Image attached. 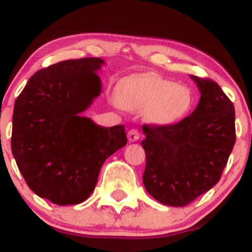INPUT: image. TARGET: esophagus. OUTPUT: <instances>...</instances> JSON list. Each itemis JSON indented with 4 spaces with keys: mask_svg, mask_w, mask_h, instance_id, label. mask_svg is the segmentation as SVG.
<instances>
[{
    "mask_svg": "<svg viewBox=\"0 0 252 252\" xmlns=\"http://www.w3.org/2000/svg\"><path fill=\"white\" fill-rule=\"evenodd\" d=\"M140 140V132L137 130L131 129L128 131V141L129 142H135V141Z\"/></svg>",
    "mask_w": 252,
    "mask_h": 252,
    "instance_id": "1",
    "label": "esophagus"
}]
</instances>
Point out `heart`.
Wrapping results in <instances>:
<instances>
[{
  "label": "heart",
  "mask_w": 252,
  "mask_h": 252,
  "mask_svg": "<svg viewBox=\"0 0 252 252\" xmlns=\"http://www.w3.org/2000/svg\"><path fill=\"white\" fill-rule=\"evenodd\" d=\"M115 100L120 108L141 111L147 123L169 126L180 122L192 109L193 94L189 86L156 73L136 74L118 84Z\"/></svg>",
  "instance_id": "1"
}]
</instances>
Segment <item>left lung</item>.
Instances as JSON below:
<instances>
[{
    "instance_id": "8db88e82",
    "label": "left lung",
    "mask_w": 252,
    "mask_h": 252,
    "mask_svg": "<svg viewBox=\"0 0 252 252\" xmlns=\"http://www.w3.org/2000/svg\"><path fill=\"white\" fill-rule=\"evenodd\" d=\"M200 99L190 116L169 126H143L147 192L168 206H186L219 181L236 142L235 108L219 85L190 76Z\"/></svg>"
}]
</instances>
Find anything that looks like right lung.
Returning <instances> with one entry per match:
<instances>
[{
    "mask_svg": "<svg viewBox=\"0 0 252 252\" xmlns=\"http://www.w3.org/2000/svg\"><path fill=\"white\" fill-rule=\"evenodd\" d=\"M105 62L83 58L37 71L14 105L11 152L28 187L53 204L85 201L106 158L126 144L123 126L83 116L102 92Z\"/></svg>",
    "mask_w": 252,
    "mask_h": 252,
    "instance_id": "add662e5",
    "label": "right lung"
}]
</instances>
